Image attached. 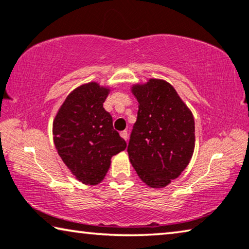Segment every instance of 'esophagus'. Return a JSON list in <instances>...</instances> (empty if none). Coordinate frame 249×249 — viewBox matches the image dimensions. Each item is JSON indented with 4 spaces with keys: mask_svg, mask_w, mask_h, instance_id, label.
<instances>
[{
    "mask_svg": "<svg viewBox=\"0 0 249 249\" xmlns=\"http://www.w3.org/2000/svg\"><path fill=\"white\" fill-rule=\"evenodd\" d=\"M120 136L124 138V139L125 140V141H128V137H129V135H128V132L127 131H121L120 132Z\"/></svg>",
    "mask_w": 249,
    "mask_h": 249,
    "instance_id": "obj_1",
    "label": "esophagus"
}]
</instances>
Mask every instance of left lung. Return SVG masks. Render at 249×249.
Wrapping results in <instances>:
<instances>
[{"label": "left lung", "instance_id": "obj_1", "mask_svg": "<svg viewBox=\"0 0 249 249\" xmlns=\"http://www.w3.org/2000/svg\"><path fill=\"white\" fill-rule=\"evenodd\" d=\"M139 103L128 144L136 173L152 188H162L188 166L195 149V120L174 87L150 79L132 86Z\"/></svg>", "mask_w": 249, "mask_h": 249}]
</instances>
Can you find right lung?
I'll list each match as a JSON object with an SVG mask.
<instances>
[{
    "mask_svg": "<svg viewBox=\"0 0 249 249\" xmlns=\"http://www.w3.org/2000/svg\"><path fill=\"white\" fill-rule=\"evenodd\" d=\"M110 89L89 82L74 89L53 120V140L72 175L85 185H98L108 173L112 156L127 147L103 108Z\"/></svg>",
    "mask_w": 249,
    "mask_h": 249,
    "instance_id": "add662e5",
    "label": "right lung"
}]
</instances>
